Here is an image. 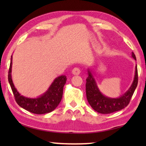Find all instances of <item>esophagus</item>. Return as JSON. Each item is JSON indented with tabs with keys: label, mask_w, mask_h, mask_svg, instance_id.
I'll list each match as a JSON object with an SVG mask.
<instances>
[{
	"label": "esophagus",
	"mask_w": 146,
	"mask_h": 146,
	"mask_svg": "<svg viewBox=\"0 0 146 146\" xmlns=\"http://www.w3.org/2000/svg\"><path fill=\"white\" fill-rule=\"evenodd\" d=\"M72 73L73 75H80V70L78 68H73V70H72Z\"/></svg>",
	"instance_id": "esophagus-1"
}]
</instances>
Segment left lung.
<instances>
[{
  "label": "left lung",
  "mask_w": 146,
  "mask_h": 146,
  "mask_svg": "<svg viewBox=\"0 0 146 146\" xmlns=\"http://www.w3.org/2000/svg\"><path fill=\"white\" fill-rule=\"evenodd\" d=\"M132 57L136 60L134 53L132 52ZM88 76L86 78V97L90 105L96 111L102 114H109L122 110L129 104L135 90L138 84L137 66L135 67V75L131 86L126 92L121 97L112 98L106 97L98 89L91 71L88 70Z\"/></svg>",
  "instance_id": "obj_1"
}]
</instances>
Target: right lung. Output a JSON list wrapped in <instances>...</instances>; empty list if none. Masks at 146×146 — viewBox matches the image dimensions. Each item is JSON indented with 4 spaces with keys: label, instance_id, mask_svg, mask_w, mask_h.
<instances>
[{
    "label": "right lung",
    "instance_id": "add662e5",
    "mask_svg": "<svg viewBox=\"0 0 146 146\" xmlns=\"http://www.w3.org/2000/svg\"><path fill=\"white\" fill-rule=\"evenodd\" d=\"M12 56L8 71V81L15 97L19 106L34 114H45L51 112L60 102L63 95V88L67 80L65 75L56 78L43 95L35 98L25 97L21 95L15 88L11 78Z\"/></svg>",
    "mask_w": 146,
    "mask_h": 146
}]
</instances>
